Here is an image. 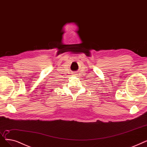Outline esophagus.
<instances>
[{
	"label": "esophagus",
	"mask_w": 147,
	"mask_h": 147,
	"mask_svg": "<svg viewBox=\"0 0 147 147\" xmlns=\"http://www.w3.org/2000/svg\"><path fill=\"white\" fill-rule=\"evenodd\" d=\"M75 75H76V74H75Z\"/></svg>",
	"instance_id": "obj_1"
}]
</instances>
